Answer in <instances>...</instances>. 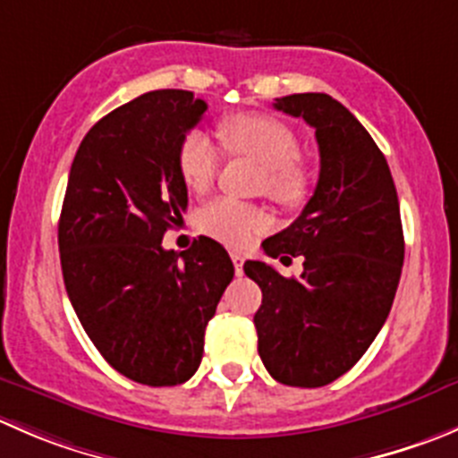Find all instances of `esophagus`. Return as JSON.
I'll return each mask as SVG.
<instances>
[{
  "label": "esophagus",
  "instance_id": "34e87169",
  "mask_svg": "<svg viewBox=\"0 0 458 458\" xmlns=\"http://www.w3.org/2000/svg\"><path fill=\"white\" fill-rule=\"evenodd\" d=\"M230 259H233V264H234V273L242 275L243 273V255H242V252L233 250V252H230Z\"/></svg>",
  "mask_w": 458,
  "mask_h": 458
}]
</instances>
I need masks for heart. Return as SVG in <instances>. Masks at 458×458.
I'll return each mask as SVG.
<instances>
[{
    "label": "heart",
    "instance_id": "heart-1",
    "mask_svg": "<svg viewBox=\"0 0 458 458\" xmlns=\"http://www.w3.org/2000/svg\"><path fill=\"white\" fill-rule=\"evenodd\" d=\"M219 136L225 149L246 154L259 161L264 170L261 190L282 206H297L309 194V172L300 157V140L288 125L264 114H237L224 118ZM219 149L201 131H190L179 145L176 163L183 183L194 192H206L219 172ZM270 219L261 208L234 199H216L199 215V225L206 234L230 243L246 246L255 234L268 228Z\"/></svg>",
    "mask_w": 458,
    "mask_h": 458
}]
</instances>
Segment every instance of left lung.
<instances>
[{
	"label": "left lung",
	"mask_w": 458,
	"mask_h": 458,
	"mask_svg": "<svg viewBox=\"0 0 458 458\" xmlns=\"http://www.w3.org/2000/svg\"><path fill=\"white\" fill-rule=\"evenodd\" d=\"M275 109L315 130L319 179L301 215L261 243L282 264L304 257V273L243 264L261 288L257 352L277 383L324 387L360 360L387 319L405 259L401 208L383 152L347 106L293 93Z\"/></svg>",
	"instance_id": "obj_1"
}]
</instances>
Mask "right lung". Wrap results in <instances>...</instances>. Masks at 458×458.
I'll return each mask as SVG.
<instances>
[{
    "label": "right lung",
    "mask_w": 458,
    "mask_h": 458,
    "mask_svg": "<svg viewBox=\"0 0 458 458\" xmlns=\"http://www.w3.org/2000/svg\"><path fill=\"white\" fill-rule=\"evenodd\" d=\"M206 109L192 91L158 89L106 114L80 143L62 203L57 243L75 315L118 374L149 387L192 378L234 275L210 237L163 248L188 208L179 145Z\"/></svg>",
    "instance_id": "right-lung-1"
}]
</instances>
